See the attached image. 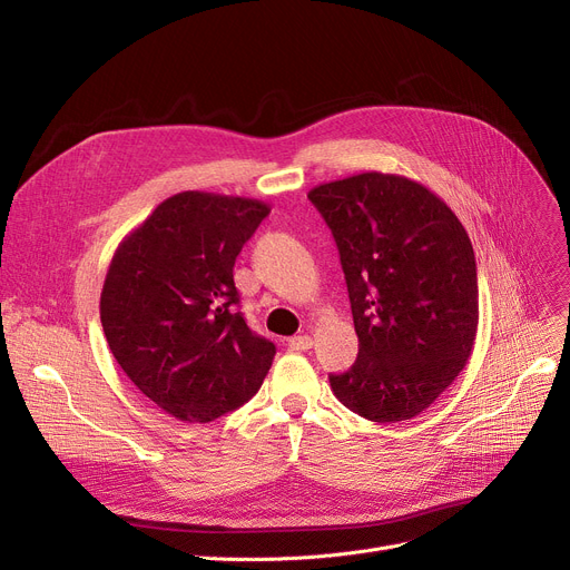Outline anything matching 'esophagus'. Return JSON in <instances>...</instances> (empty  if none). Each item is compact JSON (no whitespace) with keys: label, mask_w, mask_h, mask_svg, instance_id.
Here are the masks:
<instances>
[{"label":"esophagus","mask_w":570,"mask_h":570,"mask_svg":"<svg viewBox=\"0 0 570 570\" xmlns=\"http://www.w3.org/2000/svg\"><path fill=\"white\" fill-rule=\"evenodd\" d=\"M312 346H314V342H312L309 335H297V337H291V340H288V348H291V351H307V348H312Z\"/></svg>","instance_id":"34e87169"}]
</instances>
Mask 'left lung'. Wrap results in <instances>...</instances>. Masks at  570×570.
I'll list each match as a JSON object with an SVG mask.
<instances>
[{"label": "left lung", "instance_id": "obj_1", "mask_svg": "<svg viewBox=\"0 0 570 570\" xmlns=\"http://www.w3.org/2000/svg\"><path fill=\"white\" fill-rule=\"evenodd\" d=\"M348 288L357 361L335 397L374 423L411 421L464 370L478 331L471 239L436 194L393 173L314 187Z\"/></svg>", "mask_w": 570, "mask_h": 570}]
</instances>
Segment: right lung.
Returning <instances> with one entry per match:
<instances>
[{
    "label": "right lung",
    "instance_id": "1",
    "mask_svg": "<svg viewBox=\"0 0 570 570\" xmlns=\"http://www.w3.org/2000/svg\"><path fill=\"white\" fill-rule=\"evenodd\" d=\"M269 215L256 198L183 191L112 254L101 325L117 365L177 421L209 423L249 402L275 344L235 309L233 265Z\"/></svg>",
    "mask_w": 570,
    "mask_h": 570
}]
</instances>
